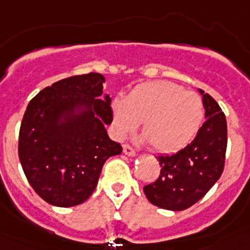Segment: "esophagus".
<instances>
[{
    "instance_id": "obj_1",
    "label": "esophagus",
    "mask_w": 250,
    "mask_h": 250,
    "mask_svg": "<svg viewBox=\"0 0 250 250\" xmlns=\"http://www.w3.org/2000/svg\"><path fill=\"white\" fill-rule=\"evenodd\" d=\"M123 150H124V154H125V155H127V156H135L136 155L135 150L132 149V147L130 146V145H127V144L124 145Z\"/></svg>"
}]
</instances>
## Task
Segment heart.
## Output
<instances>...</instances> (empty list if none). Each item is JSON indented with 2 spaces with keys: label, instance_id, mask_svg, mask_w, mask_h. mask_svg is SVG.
Returning a JSON list of instances; mask_svg holds the SVG:
<instances>
[{
  "label": "heart",
  "instance_id": "heart-1",
  "mask_svg": "<svg viewBox=\"0 0 250 250\" xmlns=\"http://www.w3.org/2000/svg\"><path fill=\"white\" fill-rule=\"evenodd\" d=\"M114 126L127 135L143 121L144 140L152 149L171 154L184 149L198 134L205 118L202 98L170 81H147L135 86L126 99L112 103Z\"/></svg>",
  "mask_w": 250,
  "mask_h": 250
}]
</instances>
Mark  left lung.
Segmentation results:
<instances>
[{
    "mask_svg": "<svg viewBox=\"0 0 250 250\" xmlns=\"http://www.w3.org/2000/svg\"><path fill=\"white\" fill-rule=\"evenodd\" d=\"M205 109V123L195 139L173 155L158 156L160 174L144 187L151 204L167 210H184L199 202L219 180L227 151V120L220 106L199 89Z\"/></svg>",
    "mask_w": 250,
    "mask_h": 250,
    "instance_id": "left-lung-1",
    "label": "left lung"
}]
</instances>
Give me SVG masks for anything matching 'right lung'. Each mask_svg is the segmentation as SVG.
<instances>
[{"label": "right lung", "instance_id": "1", "mask_svg": "<svg viewBox=\"0 0 250 250\" xmlns=\"http://www.w3.org/2000/svg\"><path fill=\"white\" fill-rule=\"evenodd\" d=\"M98 72L67 77L47 86L27 105L19 136L22 169L48 204L75 207L98 185L105 161L123 147L105 126L112 121L111 99L103 95Z\"/></svg>", "mask_w": 250, "mask_h": 250}]
</instances>
